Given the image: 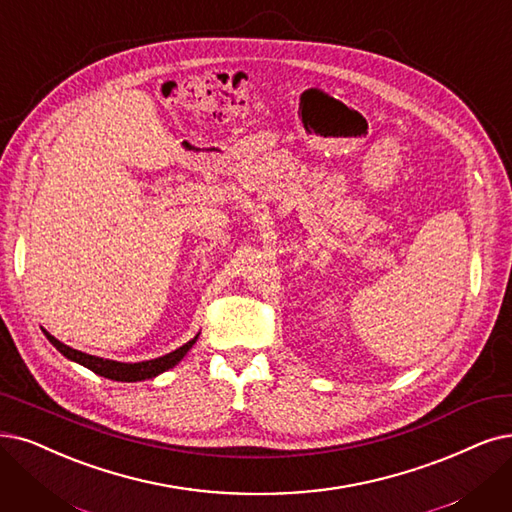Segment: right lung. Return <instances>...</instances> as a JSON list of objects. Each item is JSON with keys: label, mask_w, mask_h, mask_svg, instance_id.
<instances>
[{"label": "right lung", "mask_w": 512, "mask_h": 512, "mask_svg": "<svg viewBox=\"0 0 512 512\" xmlns=\"http://www.w3.org/2000/svg\"><path fill=\"white\" fill-rule=\"evenodd\" d=\"M46 334V338L56 346V351L63 353L67 359L79 363L88 367V370H92L94 374L98 376H105L109 380H115V382H140V380H149V378H155L163 372L172 370L174 365L180 363V359L185 357L191 349L193 344L197 342L199 334L195 338H191L187 344H182L180 349L163 355V357H157V359H149V361H138V363H124V361H113V359H102V357H94V355H88V353H81V351H75L71 349V346L63 344L60 340H56L52 334H48L46 330H42Z\"/></svg>", "instance_id": "add662e5"}]
</instances>
